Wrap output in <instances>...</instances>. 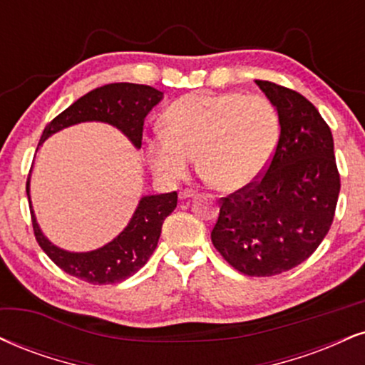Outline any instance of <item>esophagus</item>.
Instances as JSON below:
<instances>
[{"instance_id":"34e87169","label":"esophagus","mask_w":365,"mask_h":365,"mask_svg":"<svg viewBox=\"0 0 365 365\" xmlns=\"http://www.w3.org/2000/svg\"><path fill=\"white\" fill-rule=\"evenodd\" d=\"M194 195H195V190H192V188H183V190H180V194H178V197L182 200L190 199V197H194Z\"/></svg>"}]
</instances>
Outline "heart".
<instances>
[{
    "label": "heart",
    "instance_id": "heart-1",
    "mask_svg": "<svg viewBox=\"0 0 365 365\" xmlns=\"http://www.w3.org/2000/svg\"><path fill=\"white\" fill-rule=\"evenodd\" d=\"M279 138V112L267 96L188 93L165 110L161 134L146 140V160L158 178L177 183L197 155L205 180L235 192L265 171Z\"/></svg>",
    "mask_w": 365,
    "mask_h": 365
}]
</instances>
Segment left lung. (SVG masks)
I'll return each instance as SVG.
<instances>
[{"mask_svg": "<svg viewBox=\"0 0 365 365\" xmlns=\"http://www.w3.org/2000/svg\"><path fill=\"white\" fill-rule=\"evenodd\" d=\"M255 83L279 112V144L260 178L222 197L210 240L241 274L272 277L309 258L330 231L340 175L314 105L285 86Z\"/></svg>", "mask_w": 365, "mask_h": 365, "instance_id": "1", "label": "left lung"}]
</instances>
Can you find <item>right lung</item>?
<instances>
[{"instance_id": "add662e5", "label": "right lung", "mask_w": 365, "mask_h": 365, "mask_svg": "<svg viewBox=\"0 0 365 365\" xmlns=\"http://www.w3.org/2000/svg\"><path fill=\"white\" fill-rule=\"evenodd\" d=\"M161 98L163 93L156 88L134 85V83H112V85L95 88L93 91L83 95L80 100L69 105L56 118H52L43 129L38 146L57 130L80 122L96 120L117 127L139 149L143 143L144 118L155 105L161 102ZM27 195L30 200V177L27 180ZM177 192L144 195L139 200L129 225L117 238L102 248L85 253L66 252L52 245L37 225L32 202H30V212H32L35 240L61 270L85 282L103 285L122 282L134 275L140 267L146 265L149 257L156 250L163 221L177 207Z\"/></svg>"}]
</instances>
